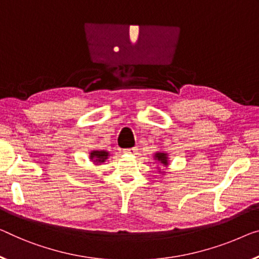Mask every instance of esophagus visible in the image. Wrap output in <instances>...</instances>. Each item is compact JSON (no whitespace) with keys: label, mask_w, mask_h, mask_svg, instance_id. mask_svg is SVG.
<instances>
[{"label":"esophagus","mask_w":259,"mask_h":259,"mask_svg":"<svg viewBox=\"0 0 259 259\" xmlns=\"http://www.w3.org/2000/svg\"><path fill=\"white\" fill-rule=\"evenodd\" d=\"M137 152V149L136 148H131V149H124L123 150V153H126V154H135Z\"/></svg>","instance_id":"34e87169"}]
</instances>
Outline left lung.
Segmentation results:
<instances>
[{"label": "left lung", "instance_id": "8db88e82", "mask_svg": "<svg viewBox=\"0 0 259 259\" xmlns=\"http://www.w3.org/2000/svg\"><path fill=\"white\" fill-rule=\"evenodd\" d=\"M153 158H154V160L158 161L160 165H163V166H165V167L168 166V154L166 152H156L154 153ZM159 172L164 173V171H160V169H159Z\"/></svg>", "mask_w": 259, "mask_h": 259}]
</instances>
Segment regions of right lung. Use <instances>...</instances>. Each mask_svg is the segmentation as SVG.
I'll return each instance as SVG.
<instances>
[{
    "label": "right lung",
    "instance_id": "obj_1",
    "mask_svg": "<svg viewBox=\"0 0 259 259\" xmlns=\"http://www.w3.org/2000/svg\"><path fill=\"white\" fill-rule=\"evenodd\" d=\"M109 157V152L105 151V150H93L90 153V158L92 161H94L96 165H100L108 159Z\"/></svg>",
    "mask_w": 259,
    "mask_h": 259
}]
</instances>
